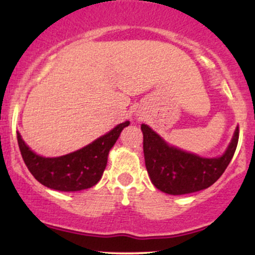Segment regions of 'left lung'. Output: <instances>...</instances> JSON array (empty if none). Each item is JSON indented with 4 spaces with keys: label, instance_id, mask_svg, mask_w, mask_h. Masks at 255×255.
<instances>
[{
    "label": "left lung",
    "instance_id": "1",
    "mask_svg": "<svg viewBox=\"0 0 255 255\" xmlns=\"http://www.w3.org/2000/svg\"><path fill=\"white\" fill-rule=\"evenodd\" d=\"M144 134L145 164L153 186L171 195L189 194L212 186L229 165L239 142V127L221 157L204 158L169 145L147 125Z\"/></svg>",
    "mask_w": 255,
    "mask_h": 255
}]
</instances>
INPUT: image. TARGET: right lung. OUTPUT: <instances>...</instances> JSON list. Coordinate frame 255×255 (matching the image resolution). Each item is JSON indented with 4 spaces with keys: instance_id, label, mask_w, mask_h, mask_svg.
Wrapping results in <instances>:
<instances>
[{
    "instance_id": "1",
    "label": "right lung",
    "mask_w": 255,
    "mask_h": 255,
    "mask_svg": "<svg viewBox=\"0 0 255 255\" xmlns=\"http://www.w3.org/2000/svg\"><path fill=\"white\" fill-rule=\"evenodd\" d=\"M127 126L129 121L118 125L80 150L54 158L38 156L25 144L20 133H16V137L22 159L38 182L55 191L78 192L98 183L107 166L109 151Z\"/></svg>"
}]
</instances>
